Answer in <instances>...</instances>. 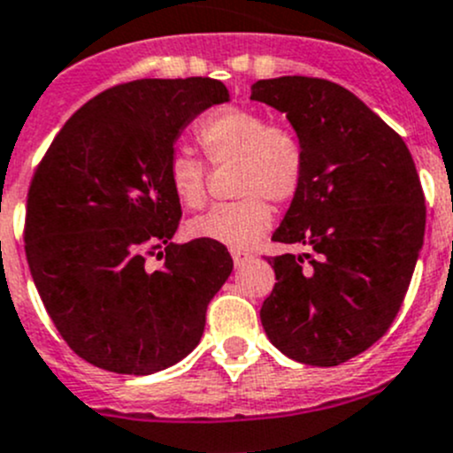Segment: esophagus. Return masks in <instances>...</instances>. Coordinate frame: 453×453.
Here are the masks:
<instances>
[{
	"mask_svg": "<svg viewBox=\"0 0 453 453\" xmlns=\"http://www.w3.org/2000/svg\"><path fill=\"white\" fill-rule=\"evenodd\" d=\"M230 254H232V261H234V265H236V267L245 265V263H248L250 258H252V254L245 252V250H234V248H232V250H230Z\"/></svg>",
	"mask_w": 453,
	"mask_h": 453,
	"instance_id": "1",
	"label": "esophagus"
}]
</instances>
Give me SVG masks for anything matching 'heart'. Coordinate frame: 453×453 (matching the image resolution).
<instances>
[{
    "label": "heart",
    "mask_w": 453,
    "mask_h": 453,
    "mask_svg": "<svg viewBox=\"0 0 453 453\" xmlns=\"http://www.w3.org/2000/svg\"><path fill=\"white\" fill-rule=\"evenodd\" d=\"M196 139L212 165L234 164V192L239 199L217 203L188 223L196 239L227 248H250L272 226V199L285 205L298 195L305 179V148L285 124H267L252 108L214 110L196 126ZM208 165L186 150L168 159V183L179 203L199 208L205 201Z\"/></svg>",
    "instance_id": "heart-1"
}]
</instances>
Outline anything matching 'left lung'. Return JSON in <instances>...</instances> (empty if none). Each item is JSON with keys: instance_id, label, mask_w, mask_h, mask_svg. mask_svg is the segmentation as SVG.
Masks as SVG:
<instances>
[{"instance_id": "obj_1", "label": "left lung", "mask_w": 453, "mask_h": 453, "mask_svg": "<svg viewBox=\"0 0 453 453\" xmlns=\"http://www.w3.org/2000/svg\"><path fill=\"white\" fill-rule=\"evenodd\" d=\"M250 99L285 112L305 148V179L272 241L311 248L267 258L276 283L263 329L294 361L341 365L388 332L410 288L425 236L414 159L396 130L327 79H261Z\"/></svg>"}]
</instances>
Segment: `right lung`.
<instances>
[{"mask_svg":"<svg viewBox=\"0 0 453 453\" xmlns=\"http://www.w3.org/2000/svg\"><path fill=\"white\" fill-rule=\"evenodd\" d=\"M227 99L210 77L117 83L83 104L39 161L26 258L57 332L90 365L146 376L199 345L232 257L214 241L170 243L181 203L168 159L179 133Z\"/></svg>","mask_w":453,"mask_h":453,"instance_id":"1","label":"right lung"}]
</instances>
